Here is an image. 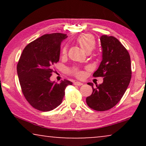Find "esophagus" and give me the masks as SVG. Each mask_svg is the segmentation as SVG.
I'll return each mask as SVG.
<instances>
[{
	"mask_svg": "<svg viewBox=\"0 0 146 146\" xmlns=\"http://www.w3.org/2000/svg\"><path fill=\"white\" fill-rule=\"evenodd\" d=\"M74 84L76 85V86H82V85H83V83H82V82H78V81H76L74 82Z\"/></svg>",
	"mask_w": 146,
	"mask_h": 146,
	"instance_id": "esophagus-1",
	"label": "esophagus"
}]
</instances>
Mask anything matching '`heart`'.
<instances>
[{"label":"heart","mask_w":146,"mask_h":146,"mask_svg":"<svg viewBox=\"0 0 146 146\" xmlns=\"http://www.w3.org/2000/svg\"><path fill=\"white\" fill-rule=\"evenodd\" d=\"M77 42L86 53L89 52H91L92 51V50L95 48L96 45V41L92 35H89V34H86V35L80 36L77 39ZM66 52L67 48L66 46H65L62 49V54H66ZM70 72L72 74L78 77L82 75L80 72L76 68L72 69L70 70Z\"/></svg>","instance_id":"obj_1"}]
</instances>
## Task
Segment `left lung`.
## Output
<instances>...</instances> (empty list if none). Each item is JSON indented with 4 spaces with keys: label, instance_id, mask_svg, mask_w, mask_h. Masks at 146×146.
I'll use <instances>...</instances> for the list:
<instances>
[{
    "label": "left lung",
    "instance_id": "8db88e82",
    "mask_svg": "<svg viewBox=\"0 0 146 146\" xmlns=\"http://www.w3.org/2000/svg\"><path fill=\"white\" fill-rule=\"evenodd\" d=\"M102 60L94 73V77H104L103 83L92 86V94L86 98L90 108L96 111L111 109L120 100L131 80V60L128 52L116 38L102 35L100 38Z\"/></svg>",
    "mask_w": 146,
    "mask_h": 146
}]
</instances>
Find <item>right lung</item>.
Returning a JSON list of instances; mask_svg holds the SVG:
<instances>
[{
  "label": "right lung",
  "mask_w": 146,
  "mask_h": 146,
  "mask_svg": "<svg viewBox=\"0 0 146 146\" xmlns=\"http://www.w3.org/2000/svg\"><path fill=\"white\" fill-rule=\"evenodd\" d=\"M66 34L44 35L29 44L17 64V74L25 98L33 108L47 111L62 103L65 89L72 82L67 80L57 84L50 78L53 66L59 61L60 44Z\"/></svg>",
  "instance_id": "add662e5"
}]
</instances>
